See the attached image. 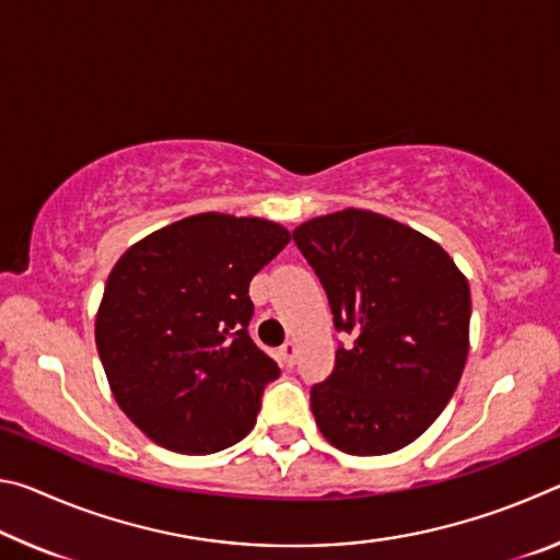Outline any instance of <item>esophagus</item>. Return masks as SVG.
I'll return each mask as SVG.
<instances>
[{
    "label": "esophagus",
    "mask_w": 560,
    "mask_h": 560,
    "mask_svg": "<svg viewBox=\"0 0 560 560\" xmlns=\"http://www.w3.org/2000/svg\"><path fill=\"white\" fill-rule=\"evenodd\" d=\"M279 360H281V363L287 365V368H291L293 363H296V346H293L291 340H289V343H283V346L279 348Z\"/></svg>",
    "instance_id": "obj_1"
}]
</instances>
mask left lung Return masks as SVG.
Listing matches in <instances>:
<instances>
[{"label": "left lung", "instance_id": "obj_1", "mask_svg": "<svg viewBox=\"0 0 560 560\" xmlns=\"http://www.w3.org/2000/svg\"><path fill=\"white\" fill-rule=\"evenodd\" d=\"M350 343L311 387L324 438L375 457L415 442L438 420L469 353V283L428 236L383 214L343 210L293 230Z\"/></svg>", "mask_w": 560, "mask_h": 560}]
</instances>
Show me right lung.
<instances>
[{
    "label": "right lung",
    "instance_id": "right-lung-1",
    "mask_svg": "<svg viewBox=\"0 0 560 560\" xmlns=\"http://www.w3.org/2000/svg\"><path fill=\"white\" fill-rule=\"evenodd\" d=\"M289 240L259 217L207 212L145 236L113 267L96 346L113 397L150 440L212 454L249 434L281 373L249 336V281Z\"/></svg>",
    "mask_w": 560,
    "mask_h": 560
}]
</instances>
